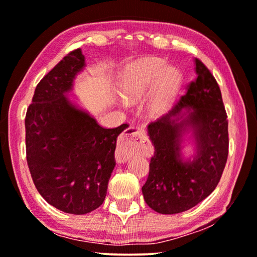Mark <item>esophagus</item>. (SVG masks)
<instances>
[{"instance_id": "34e87169", "label": "esophagus", "mask_w": 257, "mask_h": 257, "mask_svg": "<svg viewBox=\"0 0 257 257\" xmlns=\"http://www.w3.org/2000/svg\"><path fill=\"white\" fill-rule=\"evenodd\" d=\"M144 134L139 128H130L121 135L115 151V158L117 163H123L134 152V149L139 147L144 142Z\"/></svg>"}]
</instances>
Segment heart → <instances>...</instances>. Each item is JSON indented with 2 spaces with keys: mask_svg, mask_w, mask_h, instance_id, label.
Returning a JSON list of instances; mask_svg holds the SVG:
<instances>
[{
  "mask_svg": "<svg viewBox=\"0 0 257 257\" xmlns=\"http://www.w3.org/2000/svg\"><path fill=\"white\" fill-rule=\"evenodd\" d=\"M180 84L181 74L177 68L167 67L166 61L160 57H147L129 67L122 83V91L129 101H137L144 98L153 87L147 100V109L156 115L171 105Z\"/></svg>",
  "mask_w": 257,
  "mask_h": 257,
  "instance_id": "heart-1",
  "label": "heart"
}]
</instances>
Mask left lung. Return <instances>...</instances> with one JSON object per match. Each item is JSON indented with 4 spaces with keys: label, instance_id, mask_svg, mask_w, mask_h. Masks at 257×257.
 Instances as JSON below:
<instances>
[{
    "label": "left lung",
    "instance_id": "1",
    "mask_svg": "<svg viewBox=\"0 0 257 257\" xmlns=\"http://www.w3.org/2000/svg\"><path fill=\"white\" fill-rule=\"evenodd\" d=\"M196 79L167 113L148 125L155 153L144 200L152 210L174 214L187 211L209 196L219 182L228 156V122L216 78L195 59ZM189 133L197 148L191 159L182 156Z\"/></svg>",
    "mask_w": 257,
    "mask_h": 257
}]
</instances>
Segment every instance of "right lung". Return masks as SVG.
I'll list each match as a JSON object with an SVG mask.
<instances>
[{"instance_id":"obj_1","label":"right lung","mask_w":257,"mask_h":257,"mask_svg":"<svg viewBox=\"0 0 257 257\" xmlns=\"http://www.w3.org/2000/svg\"><path fill=\"white\" fill-rule=\"evenodd\" d=\"M85 67L80 48L40 80L25 116L26 160L34 186L61 211L85 214L104 202L124 124L102 128L68 97Z\"/></svg>"}]
</instances>
